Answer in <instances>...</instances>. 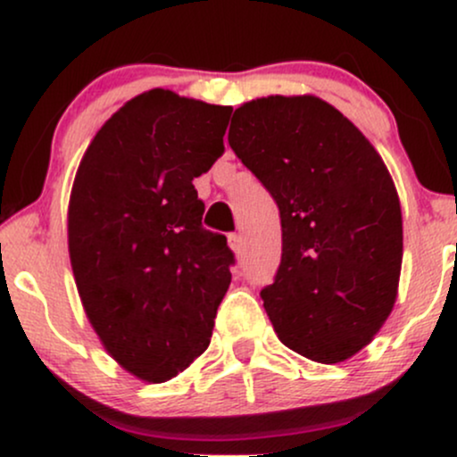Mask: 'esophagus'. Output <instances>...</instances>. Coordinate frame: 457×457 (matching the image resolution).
I'll list each match as a JSON object with an SVG mask.
<instances>
[{"label": "esophagus", "mask_w": 457, "mask_h": 457, "mask_svg": "<svg viewBox=\"0 0 457 457\" xmlns=\"http://www.w3.org/2000/svg\"><path fill=\"white\" fill-rule=\"evenodd\" d=\"M228 243H229V249H232L234 253H240V251H243V238H240L238 234H229Z\"/></svg>", "instance_id": "esophagus-1"}]
</instances>
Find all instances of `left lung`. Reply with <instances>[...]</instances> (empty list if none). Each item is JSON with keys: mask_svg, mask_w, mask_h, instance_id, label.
Wrapping results in <instances>:
<instances>
[{"mask_svg": "<svg viewBox=\"0 0 457 457\" xmlns=\"http://www.w3.org/2000/svg\"><path fill=\"white\" fill-rule=\"evenodd\" d=\"M228 141L279 206L281 264L262 290L277 337L342 363L374 339L400 286L402 208L385 161L312 94L240 104Z\"/></svg>", "mask_w": 457, "mask_h": 457, "instance_id": "left-lung-1", "label": "left lung"}]
</instances>
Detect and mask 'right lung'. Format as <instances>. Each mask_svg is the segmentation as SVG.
Wrapping results in <instances>:
<instances>
[{"label": "right lung", "instance_id": "obj_1", "mask_svg": "<svg viewBox=\"0 0 457 457\" xmlns=\"http://www.w3.org/2000/svg\"><path fill=\"white\" fill-rule=\"evenodd\" d=\"M232 107L154 87L94 135L68 202L79 296L113 361L145 382L185 371L212 337L234 264L202 228L193 178L223 154Z\"/></svg>", "mask_w": 457, "mask_h": 457}]
</instances>
